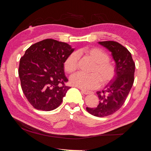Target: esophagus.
I'll use <instances>...</instances> for the list:
<instances>
[{"label":"esophagus","instance_id":"34e87169","mask_svg":"<svg viewBox=\"0 0 151 151\" xmlns=\"http://www.w3.org/2000/svg\"><path fill=\"white\" fill-rule=\"evenodd\" d=\"M81 92L85 94H89L91 93V92H90V91H85V90H83V89H81Z\"/></svg>","mask_w":151,"mask_h":151}]
</instances>
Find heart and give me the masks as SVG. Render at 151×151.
<instances>
[{
	"label": "heart",
	"instance_id": "b5f03b06",
	"mask_svg": "<svg viewBox=\"0 0 151 151\" xmlns=\"http://www.w3.org/2000/svg\"><path fill=\"white\" fill-rule=\"evenodd\" d=\"M84 52L90 57L95 64L92 68L91 74L77 73L70 76L72 85L83 90H91L111 82L115 76L114 66L109 61V56L102 49L97 47L86 48ZM79 55L74 52L68 56L64 62V68L68 73H73L77 69Z\"/></svg>",
	"mask_w": 151,
	"mask_h": 151
}]
</instances>
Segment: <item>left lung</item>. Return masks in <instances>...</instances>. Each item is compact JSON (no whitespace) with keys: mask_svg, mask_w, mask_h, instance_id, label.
<instances>
[{"mask_svg":"<svg viewBox=\"0 0 151 151\" xmlns=\"http://www.w3.org/2000/svg\"><path fill=\"white\" fill-rule=\"evenodd\" d=\"M99 44L111 52L116 73L104 90L96 92L100 100L97 106L86 109L92 115L104 117L114 113L124 104L134 83L135 64L131 52L119 42L102 41Z\"/></svg>","mask_w":151,"mask_h":151,"instance_id":"8db88e82","label":"left lung"}]
</instances>
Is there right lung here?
<instances>
[{"label": "right lung", "instance_id": "1", "mask_svg": "<svg viewBox=\"0 0 151 151\" xmlns=\"http://www.w3.org/2000/svg\"><path fill=\"white\" fill-rule=\"evenodd\" d=\"M75 48L66 42L45 39L32 45L20 60L19 75L28 101L38 110L52 111L70 88L64 62Z\"/></svg>", "mask_w": 151, "mask_h": 151}]
</instances>
